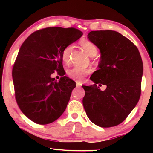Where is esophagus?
Masks as SVG:
<instances>
[{
    "instance_id": "1",
    "label": "esophagus",
    "mask_w": 153,
    "mask_h": 153,
    "mask_svg": "<svg viewBox=\"0 0 153 153\" xmlns=\"http://www.w3.org/2000/svg\"><path fill=\"white\" fill-rule=\"evenodd\" d=\"M76 86H77V87H81V83L77 82H76Z\"/></svg>"
}]
</instances>
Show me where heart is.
<instances>
[{"label":"heart","mask_w":153,"mask_h":153,"mask_svg":"<svg viewBox=\"0 0 153 153\" xmlns=\"http://www.w3.org/2000/svg\"><path fill=\"white\" fill-rule=\"evenodd\" d=\"M82 48L86 51L88 55L90 56H94L97 53V48L92 42L88 40H84L80 43ZM74 46L69 45L64 48L62 53V59L65 63H68L70 61V55ZM90 70L86 68H83L80 67H74V68L69 69L67 72L69 77L77 82H82L85 77L88 75Z\"/></svg>","instance_id":"b5f03b06"}]
</instances>
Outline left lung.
<instances>
[{"instance_id":"1","label":"left lung","mask_w":153,"mask_h":153,"mask_svg":"<svg viewBox=\"0 0 153 153\" xmlns=\"http://www.w3.org/2000/svg\"><path fill=\"white\" fill-rule=\"evenodd\" d=\"M100 52L99 69L92 74V86H82L83 105L93 123L110 128L126 120L141 93L143 65L136 46L113 30L92 31L87 36ZM97 83L107 86L102 91ZM101 85V84H99Z\"/></svg>"}]
</instances>
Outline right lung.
Wrapping results in <instances>:
<instances>
[{
    "mask_svg": "<svg viewBox=\"0 0 153 153\" xmlns=\"http://www.w3.org/2000/svg\"><path fill=\"white\" fill-rule=\"evenodd\" d=\"M83 33L74 27H47L32 33L19 49L13 68L15 98L23 113L33 122L51 123L63 113L76 82L63 75L62 53Z\"/></svg>",
    "mask_w": 153,
    "mask_h": 153,
    "instance_id": "add662e5",
    "label": "right lung"
}]
</instances>
